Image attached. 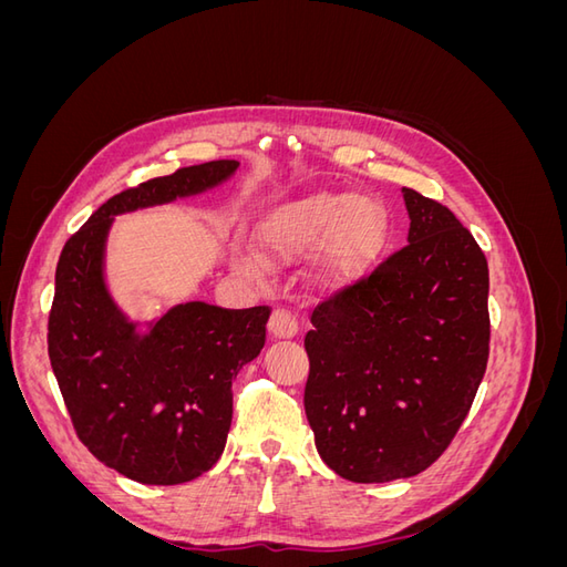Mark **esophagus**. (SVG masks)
I'll list each match as a JSON object with an SVG mask.
<instances>
[{
  "instance_id": "1",
  "label": "esophagus",
  "mask_w": 567,
  "mask_h": 567,
  "mask_svg": "<svg viewBox=\"0 0 567 567\" xmlns=\"http://www.w3.org/2000/svg\"><path fill=\"white\" fill-rule=\"evenodd\" d=\"M300 331L298 326V319L290 315L288 310H274L271 312V319H269V333L274 338L279 340H286V338H296Z\"/></svg>"
}]
</instances>
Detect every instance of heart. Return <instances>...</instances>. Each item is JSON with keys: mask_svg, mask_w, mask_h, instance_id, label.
I'll return each mask as SVG.
<instances>
[{"mask_svg": "<svg viewBox=\"0 0 567 567\" xmlns=\"http://www.w3.org/2000/svg\"><path fill=\"white\" fill-rule=\"evenodd\" d=\"M388 210L371 196L307 194L284 200L260 219L252 248H236L231 267L252 284L267 281L269 265H293L312 255V277L326 288L364 279L388 244Z\"/></svg>", "mask_w": 567, "mask_h": 567, "instance_id": "b5f03b06", "label": "heart"}]
</instances>
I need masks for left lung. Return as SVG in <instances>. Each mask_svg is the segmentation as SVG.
<instances>
[{"mask_svg":"<svg viewBox=\"0 0 567 567\" xmlns=\"http://www.w3.org/2000/svg\"><path fill=\"white\" fill-rule=\"evenodd\" d=\"M406 246L312 312L305 414L352 483L419 475L450 447L489 357L485 252L450 208L402 188Z\"/></svg>","mask_w":567,"mask_h":567,"instance_id":"8db88e82","label":"left lung"}]
</instances>
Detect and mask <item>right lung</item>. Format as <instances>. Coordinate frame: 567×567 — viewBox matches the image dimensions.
<instances>
[{
  "label": "right lung",
  "instance_id": "1",
  "mask_svg": "<svg viewBox=\"0 0 567 567\" xmlns=\"http://www.w3.org/2000/svg\"><path fill=\"white\" fill-rule=\"evenodd\" d=\"M236 169L238 161H213L127 188L59 257L51 369L84 447L136 483L182 485L215 466L231 427V383L265 348L271 310L194 300L142 329L109 290V231L117 215L210 192Z\"/></svg>",
  "mask_w": 567,
  "mask_h": 567
}]
</instances>
